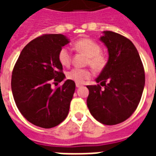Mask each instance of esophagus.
<instances>
[{"label":"esophagus","instance_id":"34e87169","mask_svg":"<svg viewBox=\"0 0 156 156\" xmlns=\"http://www.w3.org/2000/svg\"><path fill=\"white\" fill-rule=\"evenodd\" d=\"M76 87H83V84L82 83H76Z\"/></svg>","mask_w":156,"mask_h":156}]
</instances>
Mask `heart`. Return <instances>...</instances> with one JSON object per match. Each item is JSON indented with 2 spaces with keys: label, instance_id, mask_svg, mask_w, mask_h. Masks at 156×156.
Instances as JSON below:
<instances>
[{
  "label": "heart",
  "instance_id": "b5f03b06",
  "mask_svg": "<svg viewBox=\"0 0 156 156\" xmlns=\"http://www.w3.org/2000/svg\"><path fill=\"white\" fill-rule=\"evenodd\" d=\"M77 51L88 56L87 63L95 69H101L105 65V58L101 52V48L97 43L90 39H82L73 44ZM71 51L68 47H62L58 52L60 63L64 66H69L71 63ZM91 75L87 69L73 68L67 73V78L77 83H83Z\"/></svg>",
  "mask_w": 156,
  "mask_h": 156
}]
</instances>
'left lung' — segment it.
<instances>
[{
	"label": "left lung",
	"mask_w": 156,
	"mask_h": 156,
	"mask_svg": "<svg viewBox=\"0 0 156 156\" xmlns=\"http://www.w3.org/2000/svg\"><path fill=\"white\" fill-rule=\"evenodd\" d=\"M100 37L108 48V60L95 81L104 86H87V104L99 122L112 126L133 114L145 86V73L135 46L123 35L106 30Z\"/></svg>",
	"instance_id": "left-lung-1"
}]
</instances>
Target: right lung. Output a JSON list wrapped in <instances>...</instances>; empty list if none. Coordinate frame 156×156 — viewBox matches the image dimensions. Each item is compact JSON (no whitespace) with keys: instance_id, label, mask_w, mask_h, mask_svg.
Segmentation results:
<instances>
[{"instance_id":"add662e5","label":"right lung","mask_w":156,"mask_h":156,"mask_svg":"<svg viewBox=\"0 0 156 156\" xmlns=\"http://www.w3.org/2000/svg\"><path fill=\"white\" fill-rule=\"evenodd\" d=\"M69 43L61 34L35 38L22 50L13 67L11 89L16 105L29 122L41 128L58 126L69 113L75 83L67 79L60 87H51L66 78L58 52Z\"/></svg>"}]
</instances>
